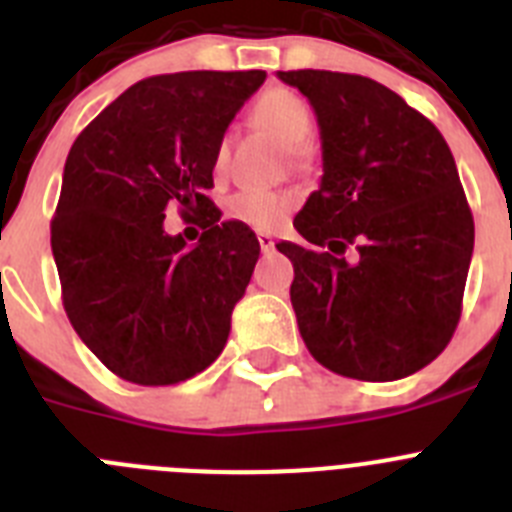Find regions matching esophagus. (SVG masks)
<instances>
[{
  "label": "esophagus",
  "mask_w": 512,
  "mask_h": 512,
  "mask_svg": "<svg viewBox=\"0 0 512 512\" xmlns=\"http://www.w3.org/2000/svg\"><path fill=\"white\" fill-rule=\"evenodd\" d=\"M259 246H261V251L269 253L271 248H274V238H271L269 233H259Z\"/></svg>",
  "instance_id": "34e87169"
}]
</instances>
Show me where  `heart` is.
<instances>
[{
  "instance_id": "obj_1",
  "label": "heart",
  "mask_w": 512,
  "mask_h": 512,
  "mask_svg": "<svg viewBox=\"0 0 512 512\" xmlns=\"http://www.w3.org/2000/svg\"><path fill=\"white\" fill-rule=\"evenodd\" d=\"M253 122L259 128L277 135L287 148H295L297 161H305L307 138L312 133V112L300 94L289 89H269L261 94L259 102L253 104ZM225 146L215 153V171L225 169ZM297 197L292 192H261V189H248V192L235 194L230 200V215L241 220L243 225H251L256 230H274L287 220V215L295 210Z\"/></svg>"
}]
</instances>
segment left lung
Wrapping results in <instances>:
<instances>
[{
  "mask_svg": "<svg viewBox=\"0 0 512 512\" xmlns=\"http://www.w3.org/2000/svg\"><path fill=\"white\" fill-rule=\"evenodd\" d=\"M312 104L323 179L297 212L312 246L277 243L315 361L364 382L402 379L449 346L474 251V220L438 128L366 76L277 71Z\"/></svg>",
  "mask_w": 512,
  "mask_h": 512,
  "instance_id": "1",
  "label": "left lung"
}]
</instances>
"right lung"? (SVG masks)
Segmentation results:
<instances>
[{
  "instance_id": "right-lung-1",
  "label": "right lung",
  "mask_w": 512,
  "mask_h": 512,
  "mask_svg": "<svg viewBox=\"0 0 512 512\" xmlns=\"http://www.w3.org/2000/svg\"><path fill=\"white\" fill-rule=\"evenodd\" d=\"M266 71H179L143 79L104 107L71 146L51 220L66 315L112 374L179 384L220 356L251 282L259 241L207 197L215 153ZM198 215L186 248L165 207Z\"/></svg>"
}]
</instances>
